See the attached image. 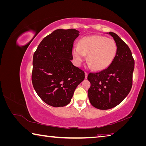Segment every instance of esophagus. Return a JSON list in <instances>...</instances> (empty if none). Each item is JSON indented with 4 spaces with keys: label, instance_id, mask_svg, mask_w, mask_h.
Returning <instances> with one entry per match:
<instances>
[{
    "label": "esophagus",
    "instance_id": "1",
    "mask_svg": "<svg viewBox=\"0 0 146 146\" xmlns=\"http://www.w3.org/2000/svg\"><path fill=\"white\" fill-rule=\"evenodd\" d=\"M85 78H87V77H88V73L87 72H85Z\"/></svg>",
    "mask_w": 146,
    "mask_h": 146
}]
</instances>
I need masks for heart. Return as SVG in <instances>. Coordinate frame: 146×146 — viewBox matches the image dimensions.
<instances>
[{"mask_svg":"<svg viewBox=\"0 0 146 146\" xmlns=\"http://www.w3.org/2000/svg\"><path fill=\"white\" fill-rule=\"evenodd\" d=\"M117 46L113 39L100 35L82 38L78 45L72 47V55L77 66H80L87 55L88 67L97 70L110 65L116 54Z\"/></svg>","mask_w":146,"mask_h":146,"instance_id":"obj_1","label":"heart"}]
</instances>
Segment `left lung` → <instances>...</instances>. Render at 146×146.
<instances>
[{"mask_svg": "<svg viewBox=\"0 0 146 146\" xmlns=\"http://www.w3.org/2000/svg\"><path fill=\"white\" fill-rule=\"evenodd\" d=\"M117 46V52L108 68L90 73L91 87L88 91L91 104L99 110H108L120 104L129 94L132 86L135 61L131 50L117 35L108 32Z\"/></svg>", "mask_w": 146, "mask_h": 146, "instance_id": "8db88e82", "label": "left lung"}]
</instances>
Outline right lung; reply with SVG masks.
<instances>
[{
	"label": "right lung",
	"mask_w": 146,
	"mask_h": 146,
	"mask_svg": "<svg viewBox=\"0 0 146 146\" xmlns=\"http://www.w3.org/2000/svg\"><path fill=\"white\" fill-rule=\"evenodd\" d=\"M78 30L57 29L44 38L33 58L32 80L34 89L42 101L54 107L70 103L85 73L75 66L72 49Z\"/></svg>",
	"instance_id": "add662e5"
}]
</instances>
